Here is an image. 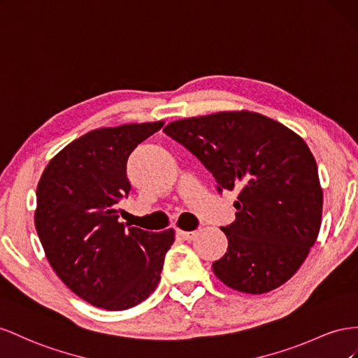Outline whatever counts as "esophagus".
<instances>
[{
  "label": "esophagus",
  "instance_id": "obj_1",
  "mask_svg": "<svg viewBox=\"0 0 358 358\" xmlns=\"http://www.w3.org/2000/svg\"><path fill=\"white\" fill-rule=\"evenodd\" d=\"M178 237H181L182 240H193L196 236V231H178Z\"/></svg>",
  "mask_w": 358,
  "mask_h": 358
}]
</instances>
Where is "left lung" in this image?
Returning a JSON list of instances; mask_svg holds the SVG:
<instances>
[{
	"instance_id": "left-lung-1",
	"label": "left lung",
	"mask_w": 358,
	"mask_h": 358,
	"mask_svg": "<svg viewBox=\"0 0 358 358\" xmlns=\"http://www.w3.org/2000/svg\"><path fill=\"white\" fill-rule=\"evenodd\" d=\"M163 131L196 156L217 190H240L236 220L220 228L228 250L213 262L227 287L264 294L291 279L321 228L322 189L308 144L250 110L172 121Z\"/></svg>"
}]
</instances>
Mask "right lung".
<instances>
[{
	"label": "right lung",
	"mask_w": 358,
	"mask_h": 358,
	"mask_svg": "<svg viewBox=\"0 0 358 358\" xmlns=\"http://www.w3.org/2000/svg\"><path fill=\"white\" fill-rule=\"evenodd\" d=\"M165 122L91 130L48 163L37 186L36 231L58 278L100 309L126 310L160 280L176 231L148 232L118 220L127 198V159Z\"/></svg>",
	"instance_id": "obj_1"
}]
</instances>
